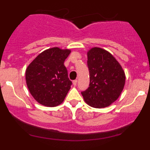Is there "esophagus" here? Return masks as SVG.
I'll use <instances>...</instances> for the list:
<instances>
[{
	"label": "esophagus",
	"instance_id": "34e87169",
	"mask_svg": "<svg viewBox=\"0 0 150 150\" xmlns=\"http://www.w3.org/2000/svg\"><path fill=\"white\" fill-rule=\"evenodd\" d=\"M77 80H75L73 81V84L74 86H76L77 85Z\"/></svg>",
	"mask_w": 150,
	"mask_h": 150
}]
</instances>
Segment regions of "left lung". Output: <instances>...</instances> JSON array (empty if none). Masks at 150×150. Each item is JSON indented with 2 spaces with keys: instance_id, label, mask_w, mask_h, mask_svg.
<instances>
[{
  "instance_id": "1",
  "label": "left lung",
  "mask_w": 150,
  "mask_h": 150,
  "mask_svg": "<svg viewBox=\"0 0 150 150\" xmlns=\"http://www.w3.org/2000/svg\"><path fill=\"white\" fill-rule=\"evenodd\" d=\"M89 86L82 95L91 107L103 108L110 105L123 91L126 76L120 63L104 49L91 48L87 52Z\"/></svg>"
}]
</instances>
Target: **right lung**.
Masks as SVG:
<instances>
[{
    "instance_id": "1",
    "label": "right lung",
    "mask_w": 150,
    "mask_h": 150,
    "mask_svg": "<svg viewBox=\"0 0 150 150\" xmlns=\"http://www.w3.org/2000/svg\"><path fill=\"white\" fill-rule=\"evenodd\" d=\"M71 50L52 47L41 52L26 70V85L34 99L42 105L62 103L70 89L64 61Z\"/></svg>"
}]
</instances>
